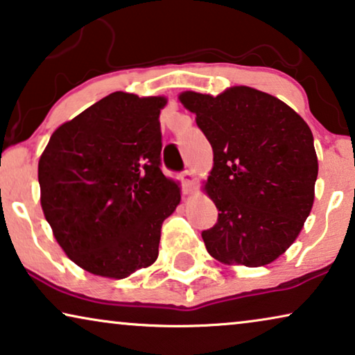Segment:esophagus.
<instances>
[{"label":"esophagus","instance_id":"obj_1","mask_svg":"<svg viewBox=\"0 0 355 355\" xmlns=\"http://www.w3.org/2000/svg\"><path fill=\"white\" fill-rule=\"evenodd\" d=\"M181 181L184 184V187H186V193H189V192H191L192 186H193V182H196V174L187 169V171H184L181 174Z\"/></svg>","mask_w":355,"mask_h":355}]
</instances>
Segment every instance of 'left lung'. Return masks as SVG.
<instances>
[{
	"label": "left lung",
	"instance_id": "1",
	"mask_svg": "<svg viewBox=\"0 0 355 355\" xmlns=\"http://www.w3.org/2000/svg\"><path fill=\"white\" fill-rule=\"evenodd\" d=\"M179 101L213 148L203 191L220 213L202 232L208 254L225 265L271 263L312 211L318 176L312 130L284 101L245 85L216 96L187 90Z\"/></svg>",
	"mask_w": 355,
	"mask_h": 355
}]
</instances>
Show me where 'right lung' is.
<instances>
[{"mask_svg": "<svg viewBox=\"0 0 355 355\" xmlns=\"http://www.w3.org/2000/svg\"><path fill=\"white\" fill-rule=\"evenodd\" d=\"M166 96L114 92L53 132L38 159L43 215L82 270L123 279L158 259L162 226L181 202L159 169Z\"/></svg>", "mask_w": 355, "mask_h": 355, "instance_id": "add662e5", "label": "right lung"}]
</instances>
